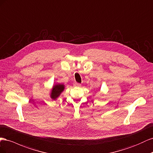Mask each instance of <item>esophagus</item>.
Listing matches in <instances>:
<instances>
[{
	"label": "esophagus",
	"mask_w": 153,
	"mask_h": 153,
	"mask_svg": "<svg viewBox=\"0 0 153 153\" xmlns=\"http://www.w3.org/2000/svg\"><path fill=\"white\" fill-rule=\"evenodd\" d=\"M74 86H77V87H79L81 86V84L80 83H78V82H75V83L74 84Z\"/></svg>",
	"instance_id": "obj_1"
}]
</instances>
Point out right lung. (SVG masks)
Here are the masks:
<instances>
[{"label": "right lung", "mask_w": 153, "mask_h": 153, "mask_svg": "<svg viewBox=\"0 0 153 153\" xmlns=\"http://www.w3.org/2000/svg\"><path fill=\"white\" fill-rule=\"evenodd\" d=\"M65 89V85L63 84H56L52 88L50 97L52 99L55 100L61 95Z\"/></svg>", "instance_id": "right-lung-1"}]
</instances>
